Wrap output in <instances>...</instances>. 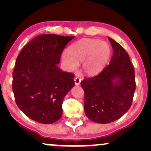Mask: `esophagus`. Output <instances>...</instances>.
<instances>
[{
  "instance_id": "obj_1",
  "label": "esophagus",
  "mask_w": 151,
  "mask_h": 151,
  "mask_svg": "<svg viewBox=\"0 0 151 151\" xmlns=\"http://www.w3.org/2000/svg\"><path fill=\"white\" fill-rule=\"evenodd\" d=\"M81 80L82 79L80 78H78V77H76L75 79H74V81H75V84L76 85H80V82H81Z\"/></svg>"
}]
</instances>
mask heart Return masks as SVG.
Returning <instances> with one entry per match:
<instances>
[{
  "mask_svg": "<svg viewBox=\"0 0 151 151\" xmlns=\"http://www.w3.org/2000/svg\"><path fill=\"white\" fill-rule=\"evenodd\" d=\"M111 47L108 43L96 39L84 38L71 45L69 53L63 52L61 60L69 71L77 69L82 63V70L88 75H95L102 71L111 56Z\"/></svg>",
  "mask_w": 151,
  "mask_h": 151,
  "instance_id": "heart-1",
  "label": "heart"
}]
</instances>
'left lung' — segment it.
<instances>
[{"instance_id": "obj_1", "label": "left lung", "mask_w": 151, "mask_h": 151, "mask_svg": "<svg viewBox=\"0 0 151 151\" xmlns=\"http://www.w3.org/2000/svg\"><path fill=\"white\" fill-rule=\"evenodd\" d=\"M113 47L110 63L98 75L81 82L84 91V111L90 120L107 124L129 111L135 91V71L129 54L109 38Z\"/></svg>"}]
</instances>
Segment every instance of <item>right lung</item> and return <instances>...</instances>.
<instances>
[{
  "instance_id": "right-lung-1",
  "label": "right lung",
  "mask_w": 151,
  "mask_h": 151,
  "mask_svg": "<svg viewBox=\"0 0 151 151\" xmlns=\"http://www.w3.org/2000/svg\"><path fill=\"white\" fill-rule=\"evenodd\" d=\"M74 37L39 35L16 58L12 82L16 103L37 122L50 124L62 117L63 99L75 82L73 73L62 71L58 65L64 48Z\"/></svg>"
}]
</instances>
